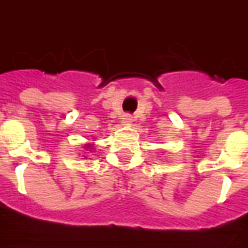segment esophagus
Returning a JSON list of instances; mask_svg holds the SVG:
<instances>
[{
  "label": "esophagus",
  "mask_w": 248,
  "mask_h": 248,
  "mask_svg": "<svg viewBox=\"0 0 248 248\" xmlns=\"http://www.w3.org/2000/svg\"><path fill=\"white\" fill-rule=\"evenodd\" d=\"M122 122H124V124H129L133 122V117H131V114H124L122 115Z\"/></svg>",
  "instance_id": "esophagus-1"
}]
</instances>
